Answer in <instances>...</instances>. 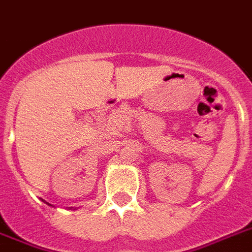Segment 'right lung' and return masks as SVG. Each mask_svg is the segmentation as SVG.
Wrapping results in <instances>:
<instances>
[{"label": "right lung", "mask_w": 252, "mask_h": 252, "mask_svg": "<svg viewBox=\"0 0 252 252\" xmlns=\"http://www.w3.org/2000/svg\"><path fill=\"white\" fill-rule=\"evenodd\" d=\"M43 202H45V201H43ZM47 203V202H46ZM47 205H50V203H47ZM50 206H51V205H50Z\"/></svg>", "instance_id": "right-lung-1"}]
</instances>
